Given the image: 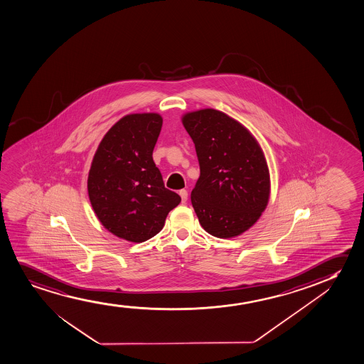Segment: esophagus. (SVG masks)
<instances>
[{"label":"esophagus","mask_w":364,"mask_h":364,"mask_svg":"<svg viewBox=\"0 0 364 364\" xmlns=\"http://www.w3.org/2000/svg\"><path fill=\"white\" fill-rule=\"evenodd\" d=\"M180 198H181V201L183 203H186V200H188V191L186 190H180L179 191Z\"/></svg>","instance_id":"esophagus-1"}]
</instances>
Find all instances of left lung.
<instances>
[{
    "instance_id": "1",
    "label": "left lung",
    "mask_w": 364,
    "mask_h": 364,
    "mask_svg": "<svg viewBox=\"0 0 364 364\" xmlns=\"http://www.w3.org/2000/svg\"><path fill=\"white\" fill-rule=\"evenodd\" d=\"M193 139L200 176L191 203L203 230L232 238L258 221L270 196L264 153L242 123L218 109H203L181 117Z\"/></svg>"
}]
</instances>
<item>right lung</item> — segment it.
<instances>
[{
	"mask_svg": "<svg viewBox=\"0 0 364 364\" xmlns=\"http://www.w3.org/2000/svg\"><path fill=\"white\" fill-rule=\"evenodd\" d=\"M161 124L159 114L124 116L105 134L91 163L87 191L95 215L128 242L156 236L181 201L164 186L151 156Z\"/></svg>",
	"mask_w": 364,
	"mask_h": 364,
	"instance_id": "add662e5",
	"label": "right lung"
}]
</instances>
